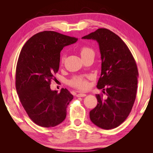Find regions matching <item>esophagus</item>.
<instances>
[{
    "label": "esophagus",
    "instance_id": "obj_1",
    "mask_svg": "<svg viewBox=\"0 0 153 153\" xmlns=\"http://www.w3.org/2000/svg\"><path fill=\"white\" fill-rule=\"evenodd\" d=\"M86 96V95L85 94H84V93H78V94H77L76 95V97H85Z\"/></svg>",
    "mask_w": 153,
    "mask_h": 153
}]
</instances>
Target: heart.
<instances>
[{
  "instance_id": "b5f03b06",
  "label": "heart",
  "mask_w": 153,
  "mask_h": 153,
  "mask_svg": "<svg viewBox=\"0 0 153 153\" xmlns=\"http://www.w3.org/2000/svg\"><path fill=\"white\" fill-rule=\"evenodd\" d=\"M80 54L82 57L83 58L88 56L89 54H94V51L91 48L87 46H84L80 48ZM65 58H66V56L64 54L61 58L62 64L64 63ZM90 79L91 77L89 76H75L69 80L68 83H69V85L71 87H74V88L78 89L80 90H85L89 88V79Z\"/></svg>"
}]
</instances>
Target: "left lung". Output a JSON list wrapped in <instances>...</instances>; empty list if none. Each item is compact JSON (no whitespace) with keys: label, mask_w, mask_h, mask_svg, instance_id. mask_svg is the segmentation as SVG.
<instances>
[{"label":"left lung","mask_w":153,"mask_h":153,"mask_svg":"<svg viewBox=\"0 0 153 153\" xmlns=\"http://www.w3.org/2000/svg\"><path fill=\"white\" fill-rule=\"evenodd\" d=\"M82 39L98 42L102 64L97 87L106 92V99L96 95L98 103L90 111V119L102 129L115 128L125 121L134 106L139 75L137 64L124 42L108 29L99 28Z\"/></svg>","instance_id":"obj_1"}]
</instances>
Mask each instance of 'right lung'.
Masks as SVG:
<instances>
[{"label":"right lung","mask_w":153,"mask_h":153,"mask_svg":"<svg viewBox=\"0 0 153 153\" xmlns=\"http://www.w3.org/2000/svg\"><path fill=\"white\" fill-rule=\"evenodd\" d=\"M76 37L53 31L32 36L22 48L16 66V88L22 105L37 125L54 127L62 122L74 96L66 89L60 93L50 85L60 66V51Z\"/></svg>","instance_id":"right-lung-1"}]
</instances>
